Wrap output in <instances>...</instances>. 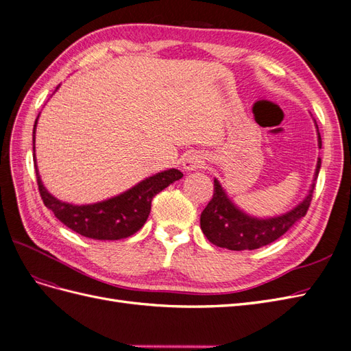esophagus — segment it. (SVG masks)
<instances>
[{"label":"esophagus","mask_w":351,"mask_h":351,"mask_svg":"<svg viewBox=\"0 0 351 351\" xmlns=\"http://www.w3.org/2000/svg\"><path fill=\"white\" fill-rule=\"evenodd\" d=\"M205 156L199 154V152H192V154H187L183 158V168L186 171H196L199 168H204L205 167Z\"/></svg>","instance_id":"1"}]
</instances>
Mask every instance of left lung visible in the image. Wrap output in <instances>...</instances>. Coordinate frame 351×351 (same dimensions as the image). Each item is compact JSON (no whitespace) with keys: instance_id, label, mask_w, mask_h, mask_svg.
I'll return each instance as SVG.
<instances>
[{"instance_id":"obj_1","label":"left lung","mask_w":351,"mask_h":351,"mask_svg":"<svg viewBox=\"0 0 351 351\" xmlns=\"http://www.w3.org/2000/svg\"><path fill=\"white\" fill-rule=\"evenodd\" d=\"M315 125L317 132V146L321 149L322 139L316 121ZM319 169L321 158H317L313 182L306 197L285 214L271 218H256L241 210L228 197L224 187L215 178L214 196L200 215L202 231L212 244L228 250H254L267 246V244L285 234L297 221L306 215Z\"/></svg>"}]
</instances>
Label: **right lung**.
<instances>
[{"mask_svg": "<svg viewBox=\"0 0 351 351\" xmlns=\"http://www.w3.org/2000/svg\"><path fill=\"white\" fill-rule=\"evenodd\" d=\"M58 88L60 84L57 89ZM38 119L34 125V164L40 197L44 200L45 206L54 212V215L62 224L79 232L80 236L95 240H120L130 237L143 227L147 217H149L154 196L183 177L182 171L169 168L142 180L141 183L120 195L97 202V204H67V202L52 196L40 180L35 156V132Z\"/></svg>", "mask_w": 351, "mask_h": 351, "instance_id": "right-lung-1", "label": "right lung"}]
</instances>
